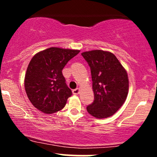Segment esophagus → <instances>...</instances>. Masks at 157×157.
I'll use <instances>...</instances> for the list:
<instances>
[{
	"instance_id": "34e87169",
	"label": "esophagus",
	"mask_w": 157,
	"mask_h": 157,
	"mask_svg": "<svg viewBox=\"0 0 157 157\" xmlns=\"http://www.w3.org/2000/svg\"><path fill=\"white\" fill-rule=\"evenodd\" d=\"M72 93L74 95H77L79 93H80V89L79 88L74 89V90H72Z\"/></svg>"
}]
</instances>
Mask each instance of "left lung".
<instances>
[{
    "label": "left lung",
    "instance_id": "obj_1",
    "mask_svg": "<svg viewBox=\"0 0 157 157\" xmlns=\"http://www.w3.org/2000/svg\"><path fill=\"white\" fill-rule=\"evenodd\" d=\"M91 71L94 101L86 109L93 116L105 118L121 107L128 93L126 71L112 53L93 50L81 54Z\"/></svg>",
    "mask_w": 157,
    "mask_h": 157
}]
</instances>
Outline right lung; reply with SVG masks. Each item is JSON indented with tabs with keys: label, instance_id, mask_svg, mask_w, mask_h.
<instances>
[{
	"label": "right lung",
	"instance_id": "1",
	"mask_svg": "<svg viewBox=\"0 0 157 157\" xmlns=\"http://www.w3.org/2000/svg\"><path fill=\"white\" fill-rule=\"evenodd\" d=\"M80 52L60 48H49L33 56L25 76V90L33 105L45 114L61 110L72 95L66 84L62 70Z\"/></svg>",
	"mask_w": 157,
	"mask_h": 157
}]
</instances>
